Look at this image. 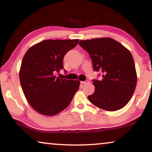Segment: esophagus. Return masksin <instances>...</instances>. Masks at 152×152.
<instances>
[{"label": "esophagus", "mask_w": 152, "mask_h": 152, "mask_svg": "<svg viewBox=\"0 0 152 152\" xmlns=\"http://www.w3.org/2000/svg\"><path fill=\"white\" fill-rule=\"evenodd\" d=\"M89 82V81L88 80H86V81H83V82H81V83H82V84H88V83Z\"/></svg>", "instance_id": "esophagus-1"}]
</instances>
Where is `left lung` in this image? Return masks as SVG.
Wrapping results in <instances>:
<instances>
[{"instance_id": "left-lung-1", "label": "left lung", "mask_w": 152, "mask_h": 152, "mask_svg": "<svg viewBox=\"0 0 152 152\" xmlns=\"http://www.w3.org/2000/svg\"><path fill=\"white\" fill-rule=\"evenodd\" d=\"M79 44L90 55L93 70L102 74L101 80H92L95 91L88 96L89 100L106 111L123 108L132 98L137 83L132 54L111 38L80 41Z\"/></svg>"}]
</instances>
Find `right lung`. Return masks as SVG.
Instances as JSON below:
<instances>
[{
    "label": "right lung",
    "mask_w": 152,
    "mask_h": 152,
    "mask_svg": "<svg viewBox=\"0 0 152 152\" xmlns=\"http://www.w3.org/2000/svg\"><path fill=\"white\" fill-rule=\"evenodd\" d=\"M78 42V39H48L34 45L24 55L19 72L20 85L27 100L38 113L49 116L59 113L70 104L78 91L80 81L55 75L64 69V56Z\"/></svg>",
    "instance_id": "1"
}]
</instances>
